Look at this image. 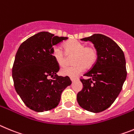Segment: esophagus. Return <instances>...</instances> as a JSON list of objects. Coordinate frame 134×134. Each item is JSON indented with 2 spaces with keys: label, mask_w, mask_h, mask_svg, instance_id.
<instances>
[{
  "label": "esophagus",
  "mask_w": 134,
  "mask_h": 134,
  "mask_svg": "<svg viewBox=\"0 0 134 134\" xmlns=\"http://www.w3.org/2000/svg\"><path fill=\"white\" fill-rule=\"evenodd\" d=\"M70 79L71 80V81H74L76 79L75 78H73V77H70Z\"/></svg>",
  "instance_id": "obj_1"
}]
</instances>
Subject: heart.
<instances>
[{
    "label": "heart",
    "instance_id": "b5f03b06",
    "mask_svg": "<svg viewBox=\"0 0 134 134\" xmlns=\"http://www.w3.org/2000/svg\"><path fill=\"white\" fill-rule=\"evenodd\" d=\"M64 52L58 46L52 49V56L59 67L67 65V57H73L71 67H65L61 69L62 75L75 77L83 71L85 67L91 69L95 65L98 57V52L96 47L86 45L82 42L77 40H71L63 44Z\"/></svg>",
    "mask_w": 134,
    "mask_h": 134
}]
</instances>
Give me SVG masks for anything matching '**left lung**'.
<instances>
[{
  "mask_svg": "<svg viewBox=\"0 0 134 134\" xmlns=\"http://www.w3.org/2000/svg\"><path fill=\"white\" fill-rule=\"evenodd\" d=\"M82 41L92 42L98 52L95 65L81 77L83 89L77 96L82 108L99 113L108 109L122 90L126 79V59L122 49L111 38L102 34H94Z\"/></svg>",
  "mask_w": 134,
  "mask_h": 134,
  "instance_id": "8db88e82",
  "label": "left lung"
}]
</instances>
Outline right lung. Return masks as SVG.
I'll return each mask as SVG.
<instances>
[{
  "mask_svg": "<svg viewBox=\"0 0 134 134\" xmlns=\"http://www.w3.org/2000/svg\"><path fill=\"white\" fill-rule=\"evenodd\" d=\"M67 38L40 32L25 41L16 52L12 70L14 88L35 111L56 108L63 91L71 84L68 76L57 75L60 67L52 56L53 46Z\"/></svg>",
  "mask_w": 134,
  "mask_h": 134,
  "instance_id": "1",
  "label": "right lung"
}]
</instances>
